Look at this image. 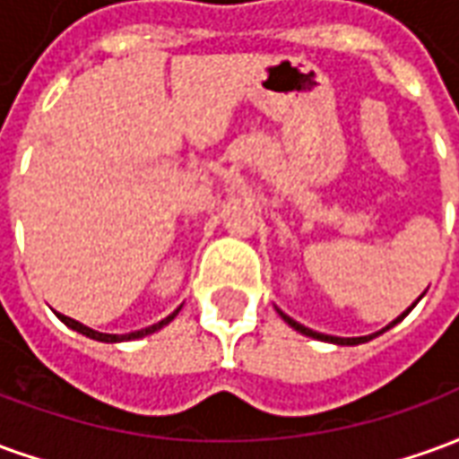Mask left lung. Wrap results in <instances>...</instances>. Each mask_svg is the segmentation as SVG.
Returning a JSON list of instances; mask_svg holds the SVG:
<instances>
[{"label":"left lung","instance_id":"obj_1","mask_svg":"<svg viewBox=\"0 0 459 459\" xmlns=\"http://www.w3.org/2000/svg\"><path fill=\"white\" fill-rule=\"evenodd\" d=\"M420 298H423V295H420ZM420 298H418V299H420ZM418 299H415V305H418ZM415 305H413V307H415ZM413 307H411V309H413ZM411 309H408V312H411ZM408 312H403V315H401V317L394 319V322H391V325H388V327H385V329H391V327H394V325H398V322H401V319H403L405 315H408ZM280 317L285 319V322H288L290 327H292V329H298V332H302V334H307V337H312V339H322V342H332V344H342V346L364 344V342H368V339H374L376 334H381V332H385V329H381V332H376V334H371V337H351V339H344V337H329V334H319V332H312V329L302 327V325H299V322H295V319H292V317H288V315H285V312H280Z\"/></svg>","mask_w":459,"mask_h":459}]
</instances>
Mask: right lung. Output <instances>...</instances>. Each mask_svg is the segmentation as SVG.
I'll return each mask as SVG.
<instances>
[{"instance_id": "obj_1", "label": "right lung", "mask_w": 459, "mask_h": 459, "mask_svg": "<svg viewBox=\"0 0 459 459\" xmlns=\"http://www.w3.org/2000/svg\"><path fill=\"white\" fill-rule=\"evenodd\" d=\"M179 315V309H174L169 317L161 319V322H157V325H152V327L147 329H140V332H130V334H103V332H95V329L85 327V325H81V322H75V319L65 317V315H58L61 317V322L64 325H68L71 329H75V332H81V334H85V337L91 339H98V342H127V339H140V337H147V334H152V332H157V329H161L164 325H169L171 319Z\"/></svg>"}]
</instances>
